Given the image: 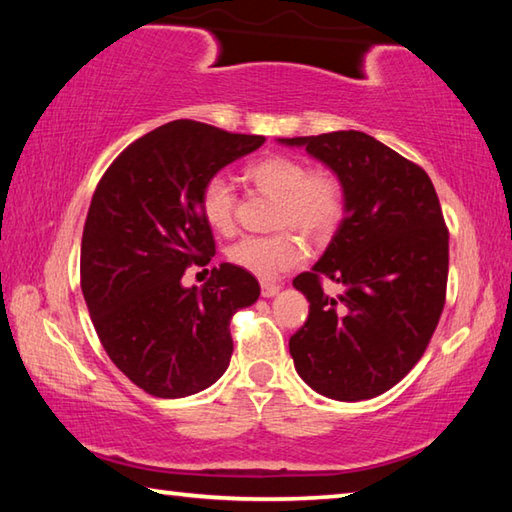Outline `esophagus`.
Segmentation results:
<instances>
[{
  "instance_id": "esophagus-1",
  "label": "esophagus",
  "mask_w": 512,
  "mask_h": 512,
  "mask_svg": "<svg viewBox=\"0 0 512 512\" xmlns=\"http://www.w3.org/2000/svg\"><path fill=\"white\" fill-rule=\"evenodd\" d=\"M277 291H280V284H275V282H262V296H264V298L277 296Z\"/></svg>"
}]
</instances>
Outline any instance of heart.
<instances>
[{"label":"heart","instance_id":"heart-1","mask_svg":"<svg viewBox=\"0 0 512 512\" xmlns=\"http://www.w3.org/2000/svg\"><path fill=\"white\" fill-rule=\"evenodd\" d=\"M244 180L257 192L273 196L271 228L298 230L311 241L334 235L345 216V187L336 173L309 169L293 155H264L244 167ZM203 221L219 235L235 230L237 194L223 176L207 178L198 194ZM291 230H277L264 237H244L228 248L235 266L257 277L287 271L302 257V241Z\"/></svg>","mask_w":512,"mask_h":512}]
</instances>
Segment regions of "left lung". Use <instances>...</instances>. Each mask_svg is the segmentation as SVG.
<instances>
[{
	"instance_id": "obj_1",
	"label": "left lung",
	"mask_w": 512,
	"mask_h": 512,
	"mask_svg": "<svg viewBox=\"0 0 512 512\" xmlns=\"http://www.w3.org/2000/svg\"><path fill=\"white\" fill-rule=\"evenodd\" d=\"M345 187V216L293 287L309 318L289 339L298 375L341 402L370 400L406 377L445 307L449 230L427 171L361 131L287 137ZM344 291L329 297L322 282Z\"/></svg>"
}]
</instances>
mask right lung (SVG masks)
Wrapping results in <instances>:
<instances>
[{
	"label": "right lung",
	"mask_w": 512,
	"mask_h": 512,
	"mask_svg": "<svg viewBox=\"0 0 512 512\" xmlns=\"http://www.w3.org/2000/svg\"><path fill=\"white\" fill-rule=\"evenodd\" d=\"M262 144L176 119L126 146L94 189L81 289L110 361L153 397L212 386L232 357V316L259 298L255 275L235 264L214 266L201 289L183 275L216 253L198 210L203 183Z\"/></svg>",
	"instance_id": "add662e5"
}]
</instances>
